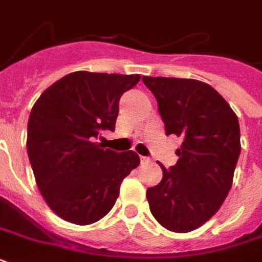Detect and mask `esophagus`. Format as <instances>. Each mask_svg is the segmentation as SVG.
Returning <instances> with one entry per match:
<instances>
[{"instance_id": "1", "label": "esophagus", "mask_w": 262, "mask_h": 262, "mask_svg": "<svg viewBox=\"0 0 262 262\" xmlns=\"http://www.w3.org/2000/svg\"><path fill=\"white\" fill-rule=\"evenodd\" d=\"M149 162V158H145V156H141V163H148Z\"/></svg>"}]
</instances>
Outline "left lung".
Returning <instances> with one entry per match:
<instances>
[{
  "label": "left lung",
  "instance_id": "8db88e82",
  "mask_svg": "<svg viewBox=\"0 0 262 262\" xmlns=\"http://www.w3.org/2000/svg\"><path fill=\"white\" fill-rule=\"evenodd\" d=\"M158 100L166 135L182 139L178 162L147 189L149 209L164 228L189 232L219 211L241 154L236 114L209 84L193 79L143 77Z\"/></svg>",
  "mask_w": 262,
  "mask_h": 262
}]
</instances>
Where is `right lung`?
<instances>
[{
	"mask_svg": "<svg viewBox=\"0 0 262 262\" xmlns=\"http://www.w3.org/2000/svg\"><path fill=\"white\" fill-rule=\"evenodd\" d=\"M140 75L79 71L63 76L35 102L28 119L27 152L38 189L55 215L87 226L111 211L119 185L140 164L133 151L95 143L114 130L123 92Z\"/></svg>",
	"mask_w": 262,
	"mask_h": 262,
	"instance_id": "add662e5",
	"label": "right lung"
}]
</instances>
